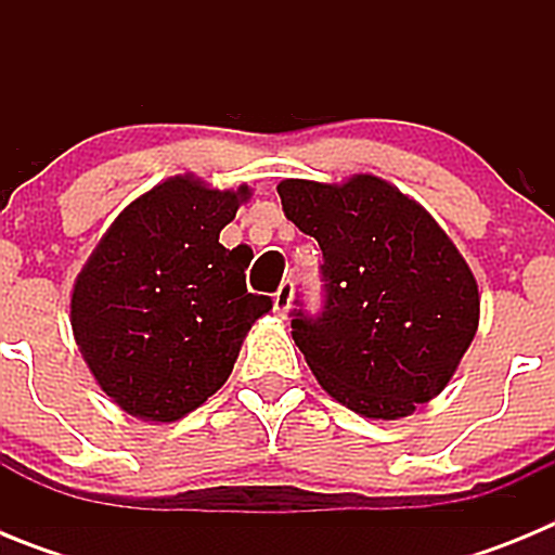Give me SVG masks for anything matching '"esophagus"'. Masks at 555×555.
I'll return each instance as SVG.
<instances>
[{"label":"esophagus","mask_w":555,"mask_h":555,"mask_svg":"<svg viewBox=\"0 0 555 555\" xmlns=\"http://www.w3.org/2000/svg\"><path fill=\"white\" fill-rule=\"evenodd\" d=\"M292 300H294V283L283 281L281 288L274 292V311L281 313V317H286L288 308H292Z\"/></svg>","instance_id":"esophagus-1"}]
</instances>
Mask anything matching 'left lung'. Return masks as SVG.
Segmentation results:
<instances>
[{"label": "left lung", "mask_w": 555, "mask_h": 555, "mask_svg": "<svg viewBox=\"0 0 555 555\" xmlns=\"http://www.w3.org/2000/svg\"><path fill=\"white\" fill-rule=\"evenodd\" d=\"M283 214L320 242L325 308L292 338L322 389L366 420H400L459 370L480 320L473 269L416 199L375 175L281 180Z\"/></svg>", "instance_id": "1"}]
</instances>
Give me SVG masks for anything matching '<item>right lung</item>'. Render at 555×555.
Here are the masks:
<instances>
[{
	"mask_svg": "<svg viewBox=\"0 0 555 555\" xmlns=\"http://www.w3.org/2000/svg\"><path fill=\"white\" fill-rule=\"evenodd\" d=\"M253 191L175 175L132 199L72 288V331L113 403L175 423L217 395L272 300L247 292V247L219 244Z\"/></svg>",
	"mask_w": 555,
	"mask_h": 555,
	"instance_id": "add662e5",
	"label": "right lung"
}]
</instances>
